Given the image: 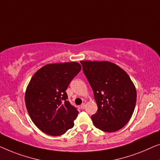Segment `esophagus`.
Returning a JSON list of instances; mask_svg holds the SVG:
<instances>
[{"label":"esophagus","instance_id":"1","mask_svg":"<svg viewBox=\"0 0 160 160\" xmlns=\"http://www.w3.org/2000/svg\"><path fill=\"white\" fill-rule=\"evenodd\" d=\"M80 108H81V109H84L85 108V103H82V104L80 105Z\"/></svg>","mask_w":160,"mask_h":160}]
</instances>
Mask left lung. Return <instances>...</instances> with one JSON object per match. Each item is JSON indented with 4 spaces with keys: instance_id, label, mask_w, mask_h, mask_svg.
<instances>
[{
    "instance_id": "8db88e82",
    "label": "left lung",
    "mask_w": 160,
    "mask_h": 160,
    "mask_svg": "<svg viewBox=\"0 0 160 160\" xmlns=\"http://www.w3.org/2000/svg\"><path fill=\"white\" fill-rule=\"evenodd\" d=\"M94 93L97 112L91 116L94 125L112 132L127 124L136 103V89L129 75L107 61H80Z\"/></svg>"
}]
</instances>
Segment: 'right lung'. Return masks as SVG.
Listing matches in <instances>:
<instances>
[{"label":"right lung","instance_id":"obj_1","mask_svg":"<svg viewBox=\"0 0 160 160\" xmlns=\"http://www.w3.org/2000/svg\"><path fill=\"white\" fill-rule=\"evenodd\" d=\"M81 68L75 62L48 64L31 78L24 96L26 108L34 124L45 133L61 136L75 125L78 111L67 100L65 91Z\"/></svg>","mask_w":160,"mask_h":160}]
</instances>
